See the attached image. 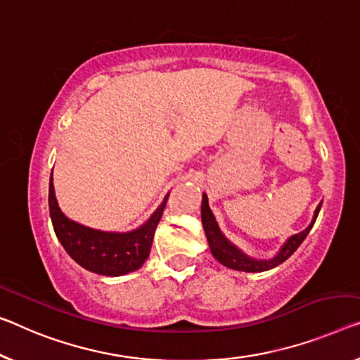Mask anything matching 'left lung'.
<instances>
[{"label": "left lung", "mask_w": 360, "mask_h": 360, "mask_svg": "<svg viewBox=\"0 0 360 360\" xmlns=\"http://www.w3.org/2000/svg\"><path fill=\"white\" fill-rule=\"evenodd\" d=\"M320 207L322 204H319L317 209L314 212V219L311 225L307 226L306 230L300 231V233L290 236L283 246L280 248V251L275 254L272 259H267V261H261V259L250 257L248 254L243 252L240 248H236L233 243L226 240L225 235L220 231L217 220H215L214 214L209 207V201L206 193L202 195V204H201V222L204 226V231H206L209 248H211L212 256L217 259V261L225 265V267L233 269V270H241V272H265V270H270L285 262L292 252H295L297 248H300L304 238L309 235V231L315 224V219H317Z\"/></svg>", "instance_id": "8db88e82"}]
</instances>
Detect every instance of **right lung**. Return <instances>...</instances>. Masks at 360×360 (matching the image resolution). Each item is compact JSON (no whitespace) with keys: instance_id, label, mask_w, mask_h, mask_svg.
<instances>
[{"instance_id":"1","label":"right lung","mask_w":360,"mask_h":360,"mask_svg":"<svg viewBox=\"0 0 360 360\" xmlns=\"http://www.w3.org/2000/svg\"><path fill=\"white\" fill-rule=\"evenodd\" d=\"M167 198L169 195L164 198L162 204L153 212L151 217L138 229L127 233L101 231L65 217L54 193L53 174L49 179V215L60 245L82 267L93 274L108 276L130 274L145 264Z\"/></svg>"}]
</instances>
